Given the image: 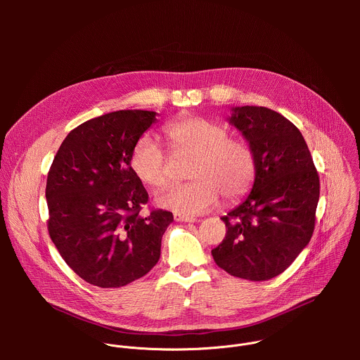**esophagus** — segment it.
Returning a JSON list of instances; mask_svg holds the SVG:
<instances>
[{"mask_svg":"<svg viewBox=\"0 0 360 360\" xmlns=\"http://www.w3.org/2000/svg\"><path fill=\"white\" fill-rule=\"evenodd\" d=\"M174 218H175V221H179V222H189V224H193V222L198 221V219L193 218V217H188V215H182V214H175Z\"/></svg>","mask_w":360,"mask_h":360,"instance_id":"34e87169","label":"esophagus"}]
</instances>
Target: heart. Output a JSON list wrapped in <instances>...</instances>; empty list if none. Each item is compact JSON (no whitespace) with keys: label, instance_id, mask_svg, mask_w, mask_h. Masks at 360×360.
<instances>
[{"label":"heart","instance_id":"1","mask_svg":"<svg viewBox=\"0 0 360 360\" xmlns=\"http://www.w3.org/2000/svg\"><path fill=\"white\" fill-rule=\"evenodd\" d=\"M164 134L175 157L192 155L189 176L193 181L176 185L158 196L162 208L195 215L214 208L219 195L226 200L243 198L256 176V161L250 146L229 138L228 129L202 117L174 120ZM131 169L150 188H165L171 182L169 158L152 135H142L131 152Z\"/></svg>","mask_w":360,"mask_h":360}]
</instances>
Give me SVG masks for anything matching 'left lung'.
Wrapping results in <instances>:
<instances>
[{"instance_id": "1", "label": "left lung", "mask_w": 360, "mask_h": 360, "mask_svg": "<svg viewBox=\"0 0 360 360\" xmlns=\"http://www.w3.org/2000/svg\"><path fill=\"white\" fill-rule=\"evenodd\" d=\"M235 125L255 155L256 176L248 198L221 219L224 240L214 261L229 275L268 281L290 266L309 243L319 200V175L300 131L265 107H236Z\"/></svg>"}]
</instances>
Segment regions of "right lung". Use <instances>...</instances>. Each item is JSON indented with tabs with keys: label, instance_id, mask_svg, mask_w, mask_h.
I'll use <instances>...</instances> for the list:
<instances>
[{
	"label": "right lung",
	"instance_id": "1",
	"mask_svg": "<svg viewBox=\"0 0 360 360\" xmlns=\"http://www.w3.org/2000/svg\"><path fill=\"white\" fill-rule=\"evenodd\" d=\"M157 112L122 110L72 129L49 168L48 232L85 282L121 288L146 275L161 256L172 212L141 217L148 192L131 169V152Z\"/></svg>",
	"mask_w": 360,
	"mask_h": 360
}]
</instances>
